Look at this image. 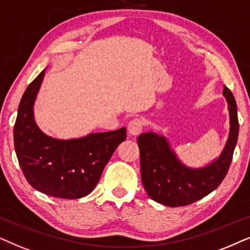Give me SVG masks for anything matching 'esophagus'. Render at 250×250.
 <instances>
[{
	"label": "esophagus",
	"instance_id": "1",
	"mask_svg": "<svg viewBox=\"0 0 250 250\" xmlns=\"http://www.w3.org/2000/svg\"><path fill=\"white\" fill-rule=\"evenodd\" d=\"M143 127H144V122H143L142 119H132L128 125V130L129 134L132 136H137L142 132Z\"/></svg>",
	"mask_w": 250,
	"mask_h": 250
}]
</instances>
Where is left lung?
Here are the masks:
<instances>
[{"label":"left lung","mask_w":250,"mask_h":250,"mask_svg":"<svg viewBox=\"0 0 250 250\" xmlns=\"http://www.w3.org/2000/svg\"><path fill=\"white\" fill-rule=\"evenodd\" d=\"M223 95L229 105V138L219 158L206 167L185 166L165 136L153 131L138 136L142 183L152 200L168 207L191 205L217 188L225 178L238 142L239 122L233 94L224 85Z\"/></svg>","instance_id":"obj_1"}]
</instances>
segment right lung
Instances as JSON below:
<instances>
[{"label":"right lung","instance_id":"add662e5","mask_svg":"<svg viewBox=\"0 0 250 250\" xmlns=\"http://www.w3.org/2000/svg\"><path fill=\"white\" fill-rule=\"evenodd\" d=\"M42 71L27 86L18 107L13 141L18 162L33 188L62 199L85 197L96 188L116 147L125 141V128L89 134L81 138L57 139L40 130L34 103L42 84Z\"/></svg>","mask_w":250,"mask_h":250}]
</instances>
